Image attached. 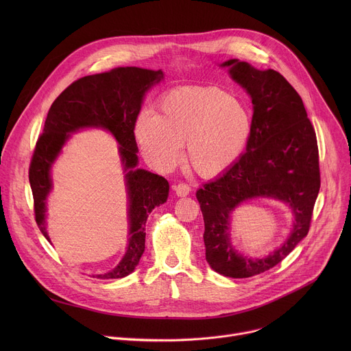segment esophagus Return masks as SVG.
Here are the masks:
<instances>
[{
    "mask_svg": "<svg viewBox=\"0 0 351 351\" xmlns=\"http://www.w3.org/2000/svg\"><path fill=\"white\" fill-rule=\"evenodd\" d=\"M190 186L187 184V183H178L176 186H175V193H176V195H179V197H184V195H187L189 193H190Z\"/></svg>",
    "mask_w": 351,
    "mask_h": 351,
    "instance_id": "1",
    "label": "esophagus"
}]
</instances>
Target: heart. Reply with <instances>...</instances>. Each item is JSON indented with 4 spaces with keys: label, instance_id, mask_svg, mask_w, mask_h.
Returning <instances> with one entry per match:
<instances>
[{
    "label": "heart",
    "instance_id": "heart-1",
    "mask_svg": "<svg viewBox=\"0 0 351 351\" xmlns=\"http://www.w3.org/2000/svg\"><path fill=\"white\" fill-rule=\"evenodd\" d=\"M252 133L247 106L215 86L169 90L160 99L158 115L143 112L134 122L136 141L153 164L175 165L186 144L189 167L206 179L228 172L245 152Z\"/></svg>",
    "mask_w": 351,
    "mask_h": 351
}]
</instances>
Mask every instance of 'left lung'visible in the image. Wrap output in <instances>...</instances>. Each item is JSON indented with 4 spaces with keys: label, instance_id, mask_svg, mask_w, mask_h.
<instances>
[{
    "label": "left lung",
    "instance_id": "8db88e82",
    "mask_svg": "<svg viewBox=\"0 0 351 351\" xmlns=\"http://www.w3.org/2000/svg\"><path fill=\"white\" fill-rule=\"evenodd\" d=\"M253 99V133L245 153L218 179L195 193L204 217L206 260L229 278H250L278 265L303 240L311 226L321 186L317 134L302 97L276 71H258L237 60L222 64ZM274 196L295 214L289 239L274 255L253 261L231 248L230 213L245 199Z\"/></svg>",
    "mask_w": 351,
    "mask_h": 351
}]
</instances>
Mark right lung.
<instances>
[{
    "mask_svg": "<svg viewBox=\"0 0 351 351\" xmlns=\"http://www.w3.org/2000/svg\"><path fill=\"white\" fill-rule=\"evenodd\" d=\"M162 77V71L126 66L75 80L56 98L47 114L43 133L36 141L29 182L34 218L47 240L49 239L45 232V198L51 190L49 169L69 133L90 126L103 128L110 130L121 145L129 194L130 237L123 260L111 272L97 275L99 279H118L133 272L144 253L147 217L168 198L169 184L165 178L134 168L137 165L134 122L145 91Z\"/></svg>",
    "mask_w": 351,
    "mask_h": 351,
    "instance_id": "obj_1",
    "label": "right lung"
}]
</instances>
